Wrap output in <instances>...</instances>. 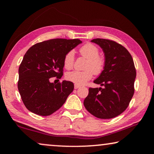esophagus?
<instances>
[{"label": "esophagus", "instance_id": "1", "mask_svg": "<svg viewBox=\"0 0 154 154\" xmlns=\"http://www.w3.org/2000/svg\"><path fill=\"white\" fill-rule=\"evenodd\" d=\"M80 88L79 85H77V84H75V85H74V88H75V89H78V88Z\"/></svg>", "mask_w": 154, "mask_h": 154}]
</instances>
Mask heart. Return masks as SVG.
<instances>
[{"mask_svg":"<svg viewBox=\"0 0 154 154\" xmlns=\"http://www.w3.org/2000/svg\"><path fill=\"white\" fill-rule=\"evenodd\" d=\"M79 53L82 56L88 59L83 71H72L66 75V79L75 83L82 85L85 84L92 77V74L99 75L102 73L105 67V60L102 57L99 56V49L92 43H86L79 49ZM75 61L74 52L69 51L64 58V66L67 70H71L73 67Z\"/></svg>","mask_w":154,"mask_h":154,"instance_id":"b5f03b06","label":"heart"}]
</instances>
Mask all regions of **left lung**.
Wrapping results in <instances>:
<instances>
[{"mask_svg":"<svg viewBox=\"0 0 154 154\" xmlns=\"http://www.w3.org/2000/svg\"><path fill=\"white\" fill-rule=\"evenodd\" d=\"M91 41L98 44L105 54V69L94 81L104 88H90L83 105L96 118H116L126 110L134 95L137 74L133 59L129 51L116 41L105 38Z\"/></svg>","mask_w":154,"mask_h":154,"instance_id":"1","label":"left lung"}]
</instances>
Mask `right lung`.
<instances>
[{
	"instance_id": "add662e5",
	"label": "right lung",
	"mask_w": 154,
	"mask_h": 154,
	"mask_svg": "<svg viewBox=\"0 0 154 154\" xmlns=\"http://www.w3.org/2000/svg\"><path fill=\"white\" fill-rule=\"evenodd\" d=\"M82 43L77 38H54L36 43L26 51L19 67L17 88L30 111L50 116L66 102L73 91V83L63 81L56 84L49 80L55 77L60 79L64 56Z\"/></svg>"
}]
</instances>
